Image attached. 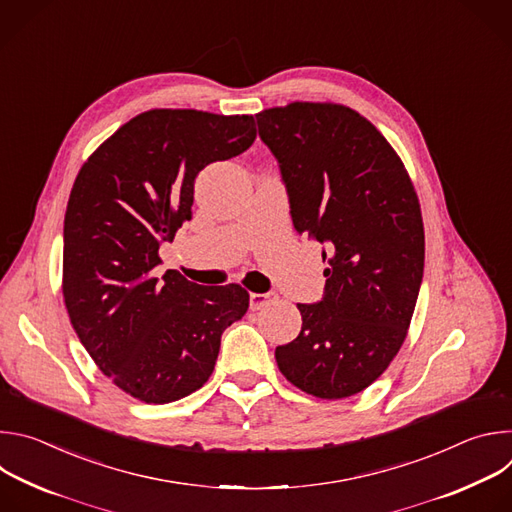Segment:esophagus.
I'll return each instance as SVG.
<instances>
[{"mask_svg": "<svg viewBox=\"0 0 512 512\" xmlns=\"http://www.w3.org/2000/svg\"><path fill=\"white\" fill-rule=\"evenodd\" d=\"M275 300H277V296L271 294V291H267V294H251V296H249L251 310H261V308L273 304Z\"/></svg>", "mask_w": 512, "mask_h": 512, "instance_id": "1", "label": "esophagus"}]
</instances>
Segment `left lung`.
<instances>
[{
    "mask_svg": "<svg viewBox=\"0 0 512 512\" xmlns=\"http://www.w3.org/2000/svg\"><path fill=\"white\" fill-rule=\"evenodd\" d=\"M259 135L279 162L298 233L326 243V291L298 304L302 332L275 348L281 375L318 399L373 385L405 342L425 233L413 182L383 133L340 103L263 109Z\"/></svg>",
    "mask_w": 512,
    "mask_h": 512,
    "instance_id": "obj_1",
    "label": "left lung"
}]
</instances>
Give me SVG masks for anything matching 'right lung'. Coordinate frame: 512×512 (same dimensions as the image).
<instances>
[{
  "mask_svg": "<svg viewBox=\"0 0 512 512\" xmlns=\"http://www.w3.org/2000/svg\"><path fill=\"white\" fill-rule=\"evenodd\" d=\"M257 137L253 115L150 109L87 158L64 214L62 296L79 340L123 393L172 403L214 371L221 336L249 308L239 283L206 287L168 269L160 243L192 218L194 180Z\"/></svg>",
  "mask_w": 512,
  "mask_h": 512,
  "instance_id": "add662e5",
  "label": "right lung"
}]
</instances>
